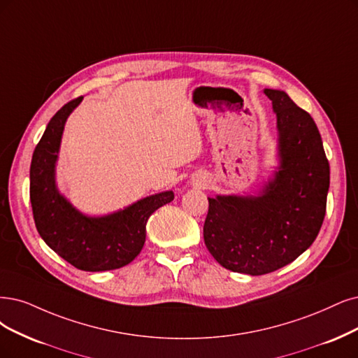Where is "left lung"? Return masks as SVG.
Segmentation results:
<instances>
[{"label":"left lung","instance_id":"8db88e82","mask_svg":"<svg viewBox=\"0 0 358 358\" xmlns=\"http://www.w3.org/2000/svg\"><path fill=\"white\" fill-rule=\"evenodd\" d=\"M279 129L280 168L261 196L208 197V250L234 273L262 275L295 261L313 245L326 214L330 168L308 112L285 91L264 90Z\"/></svg>","mask_w":358,"mask_h":358}]
</instances>
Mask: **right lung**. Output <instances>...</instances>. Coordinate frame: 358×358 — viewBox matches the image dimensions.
I'll return each mask as SVG.
<instances>
[{
  "mask_svg": "<svg viewBox=\"0 0 358 358\" xmlns=\"http://www.w3.org/2000/svg\"><path fill=\"white\" fill-rule=\"evenodd\" d=\"M81 100L83 97H78L66 103L51 117L34 150L29 187L34 221L44 242L78 270H116L140 254L149 217L174 199V193L149 196L101 218L79 214L60 196L55 182V164L66 119Z\"/></svg>",
  "mask_w": 358,
  "mask_h": 358,
  "instance_id": "right-lung-1",
  "label": "right lung"
}]
</instances>
